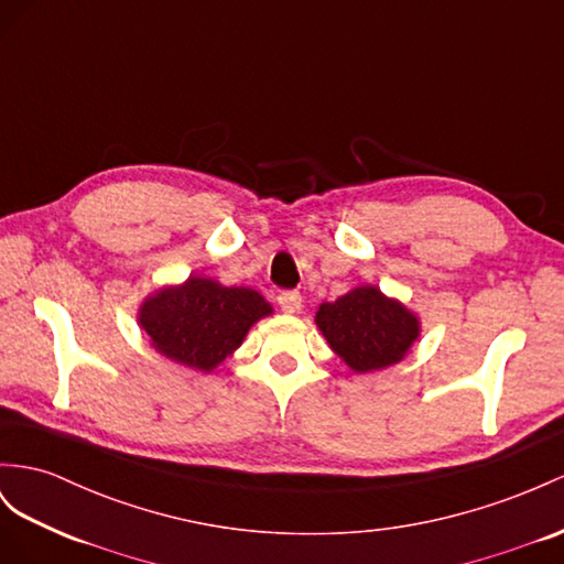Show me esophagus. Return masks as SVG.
<instances>
[{
  "label": "esophagus",
  "instance_id": "esophagus-1",
  "mask_svg": "<svg viewBox=\"0 0 564 564\" xmlns=\"http://www.w3.org/2000/svg\"><path fill=\"white\" fill-rule=\"evenodd\" d=\"M279 305L285 314H295L302 307V295L297 291H283L279 295Z\"/></svg>",
  "mask_w": 564,
  "mask_h": 564
}]
</instances>
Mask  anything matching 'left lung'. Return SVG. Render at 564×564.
<instances>
[{"label": "left lung", "instance_id": "obj_1", "mask_svg": "<svg viewBox=\"0 0 564 564\" xmlns=\"http://www.w3.org/2000/svg\"><path fill=\"white\" fill-rule=\"evenodd\" d=\"M316 326L345 365L357 373L400 362L420 338V319L377 285H359L336 302H322Z\"/></svg>", "mask_w": 564, "mask_h": 564}]
</instances>
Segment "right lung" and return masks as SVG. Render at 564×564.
Masks as SVG:
<instances>
[{
  "label": "right lung",
  "mask_w": 564,
  "mask_h": 564,
  "mask_svg": "<svg viewBox=\"0 0 564 564\" xmlns=\"http://www.w3.org/2000/svg\"><path fill=\"white\" fill-rule=\"evenodd\" d=\"M273 310L252 288L191 276L144 297L138 322L152 348L183 367L212 371L240 348L254 322Z\"/></svg>",
  "instance_id": "obj_1"
}]
</instances>
